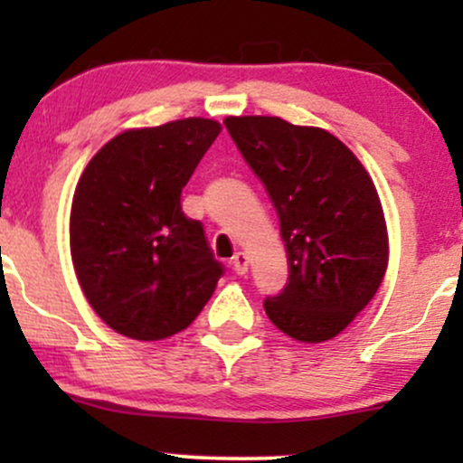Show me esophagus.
Segmentation results:
<instances>
[{
	"instance_id": "esophagus-1",
	"label": "esophagus",
	"mask_w": 463,
	"mask_h": 463,
	"mask_svg": "<svg viewBox=\"0 0 463 463\" xmlns=\"http://www.w3.org/2000/svg\"><path fill=\"white\" fill-rule=\"evenodd\" d=\"M231 265H232V269H235V274H239V276L248 274V257L243 252H237L235 257H232Z\"/></svg>"
}]
</instances>
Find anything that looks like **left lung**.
<instances>
[{
	"instance_id": "obj_1",
	"label": "left lung",
	"mask_w": 463,
	"mask_h": 463,
	"mask_svg": "<svg viewBox=\"0 0 463 463\" xmlns=\"http://www.w3.org/2000/svg\"><path fill=\"white\" fill-rule=\"evenodd\" d=\"M239 152L279 213L289 279L268 296L276 328L307 344L339 335L374 298L387 228L374 183L337 137L280 117H226Z\"/></svg>"
}]
</instances>
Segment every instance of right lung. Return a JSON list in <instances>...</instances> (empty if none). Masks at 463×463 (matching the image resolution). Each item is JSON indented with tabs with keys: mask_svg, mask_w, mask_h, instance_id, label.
<instances>
[{
	"mask_svg": "<svg viewBox=\"0 0 463 463\" xmlns=\"http://www.w3.org/2000/svg\"><path fill=\"white\" fill-rule=\"evenodd\" d=\"M220 130L202 117L126 130L78 180L69 220L73 268L89 305L119 335L154 342L184 331L224 274L202 222L180 206Z\"/></svg>",
	"mask_w": 463,
	"mask_h": 463,
	"instance_id": "1",
	"label": "right lung"
}]
</instances>
